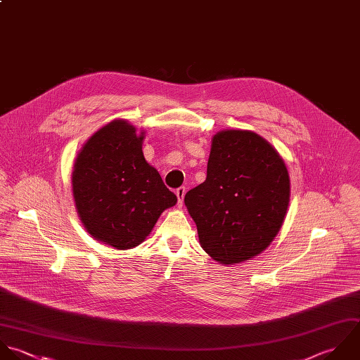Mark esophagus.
I'll list each match as a JSON object with an SVG mask.
<instances>
[{
  "label": "esophagus",
  "instance_id": "esophagus-1",
  "mask_svg": "<svg viewBox=\"0 0 360 360\" xmlns=\"http://www.w3.org/2000/svg\"><path fill=\"white\" fill-rule=\"evenodd\" d=\"M185 192H186V189H185V186H181V188H178L176 189V198H178V205L179 206H182V203H184V198H185Z\"/></svg>",
  "mask_w": 360,
  "mask_h": 360
}]
</instances>
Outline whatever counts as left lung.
Here are the masks:
<instances>
[{"label":"left lung","instance_id":"obj_1","mask_svg":"<svg viewBox=\"0 0 360 360\" xmlns=\"http://www.w3.org/2000/svg\"><path fill=\"white\" fill-rule=\"evenodd\" d=\"M290 198L278 151L248 130L213 137L206 181L185 195L202 248L230 265L261 254L279 233Z\"/></svg>","mask_w":360,"mask_h":360}]
</instances>
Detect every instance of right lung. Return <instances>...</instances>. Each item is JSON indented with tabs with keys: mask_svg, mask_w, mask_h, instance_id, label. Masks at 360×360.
Masks as SVG:
<instances>
[{
	"mask_svg": "<svg viewBox=\"0 0 360 360\" xmlns=\"http://www.w3.org/2000/svg\"><path fill=\"white\" fill-rule=\"evenodd\" d=\"M143 131L126 120L99 129L82 147L72 171L75 207L86 231L117 250L139 245L176 196L147 164Z\"/></svg>",
	"mask_w": 360,
	"mask_h": 360,
	"instance_id": "obj_1",
	"label": "right lung"
}]
</instances>
